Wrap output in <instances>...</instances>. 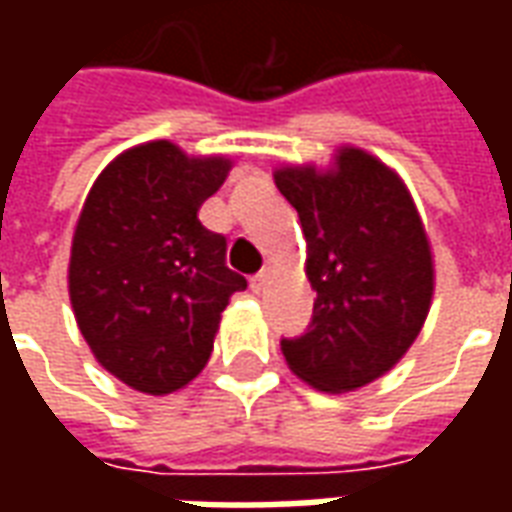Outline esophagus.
I'll use <instances>...</instances> for the list:
<instances>
[{
  "mask_svg": "<svg viewBox=\"0 0 512 512\" xmlns=\"http://www.w3.org/2000/svg\"><path fill=\"white\" fill-rule=\"evenodd\" d=\"M268 279H271V268H263L260 274H255V277H252V288L263 290L268 285Z\"/></svg>",
  "mask_w": 512,
  "mask_h": 512,
  "instance_id": "obj_1",
  "label": "esophagus"
}]
</instances>
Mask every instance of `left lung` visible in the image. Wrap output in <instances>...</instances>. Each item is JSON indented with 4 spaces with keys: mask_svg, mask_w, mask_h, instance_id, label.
Returning a JSON list of instances; mask_svg holds the SVG:
<instances>
[{
    "mask_svg": "<svg viewBox=\"0 0 512 512\" xmlns=\"http://www.w3.org/2000/svg\"><path fill=\"white\" fill-rule=\"evenodd\" d=\"M274 183L307 238L312 321L285 337L290 370L321 392H354L403 359L428 318L433 255L406 183L359 147L334 167H279Z\"/></svg>",
    "mask_w": 512,
    "mask_h": 512,
    "instance_id": "1",
    "label": "left lung"
}]
</instances>
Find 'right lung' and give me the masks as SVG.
<instances>
[{
	"label": "right lung",
	"instance_id": "obj_1",
	"mask_svg": "<svg viewBox=\"0 0 512 512\" xmlns=\"http://www.w3.org/2000/svg\"><path fill=\"white\" fill-rule=\"evenodd\" d=\"M230 158L186 156L167 139L136 145L98 175L76 222L68 293L98 365L136 392L169 395L200 376L227 301L246 279L200 205Z\"/></svg>",
	"mask_w": 512,
	"mask_h": 512
}]
</instances>
